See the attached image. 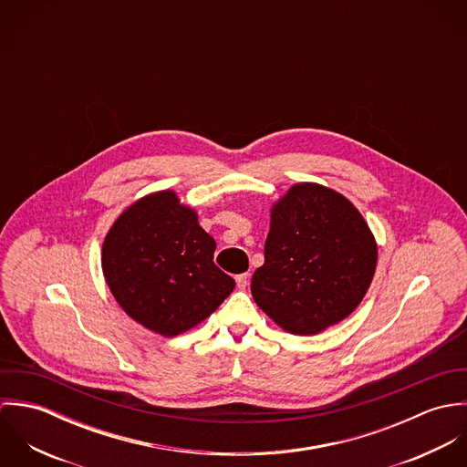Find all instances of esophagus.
<instances>
[{
    "label": "esophagus",
    "instance_id": "obj_1",
    "mask_svg": "<svg viewBox=\"0 0 467 467\" xmlns=\"http://www.w3.org/2000/svg\"><path fill=\"white\" fill-rule=\"evenodd\" d=\"M235 280H237V287L239 289H246V285L250 282V273H241V275L235 276Z\"/></svg>",
    "mask_w": 467,
    "mask_h": 467
}]
</instances>
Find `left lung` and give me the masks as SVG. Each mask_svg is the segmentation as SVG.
Wrapping results in <instances>:
<instances>
[{
	"label": "left lung",
	"instance_id": "left-lung-1",
	"mask_svg": "<svg viewBox=\"0 0 467 467\" xmlns=\"http://www.w3.org/2000/svg\"><path fill=\"white\" fill-rule=\"evenodd\" d=\"M376 261V241L354 204L322 185L300 183L273 206L252 295L282 329L322 333L361 302Z\"/></svg>",
	"mask_w": 467,
	"mask_h": 467
}]
</instances>
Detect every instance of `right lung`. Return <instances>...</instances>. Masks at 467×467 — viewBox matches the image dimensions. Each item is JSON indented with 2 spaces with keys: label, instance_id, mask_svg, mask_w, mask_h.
<instances>
[{
  "label": "right lung",
  "instance_id": "1",
  "mask_svg": "<svg viewBox=\"0 0 467 467\" xmlns=\"http://www.w3.org/2000/svg\"><path fill=\"white\" fill-rule=\"evenodd\" d=\"M215 241L194 210L161 191L130 206L102 246L106 282L143 327L176 336L210 317L235 280L213 263Z\"/></svg>",
  "mask_w": 467,
  "mask_h": 467
}]
</instances>
